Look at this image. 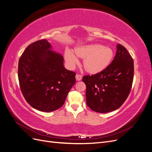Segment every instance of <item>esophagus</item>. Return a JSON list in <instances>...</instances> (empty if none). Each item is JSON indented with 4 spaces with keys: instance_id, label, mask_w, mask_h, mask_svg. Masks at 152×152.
Returning a JSON list of instances; mask_svg holds the SVG:
<instances>
[{
    "instance_id": "esophagus-1",
    "label": "esophagus",
    "mask_w": 152,
    "mask_h": 152,
    "mask_svg": "<svg viewBox=\"0 0 152 152\" xmlns=\"http://www.w3.org/2000/svg\"><path fill=\"white\" fill-rule=\"evenodd\" d=\"M75 78H76V80L77 81H80L82 80V76L81 75H79V74H77L76 76H75Z\"/></svg>"
}]
</instances>
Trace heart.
I'll use <instances>...</instances> for the list:
<instances>
[{
  "label": "heart",
  "mask_w": 152,
  "mask_h": 152,
  "mask_svg": "<svg viewBox=\"0 0 152 152\" xmlns=\"http://www.w3.org/2000/svg\"><path fill=\"white\" fill-rule=\"evenodd\" d=\"M77 57L84 59L85 70L90 73H98L103 71L111 63L114 52L112 48L99 44H91L77 47L75 49ZM70 49H66L65 58L70 68H73L79 60Z\"/></svg>",
  "instance_id": "heart-1"
}]
</instances>
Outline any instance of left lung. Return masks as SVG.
I'll use <instances>...</instances> for the list:
<instances>
[{"mask_svg": "<svg viewBox=\"0 0 152 152\" xmlns=\"http://www.w3.org/2000/svg\"><path fill=\"white\" fill-rule=\"evenodd\" d=\"M134 77V61L120 44L111 64L102 72L82 79L86 85L87 105L94 112L107 113L121 107L128 97Z\"/></svg>", "mask_w": 152, "mask_h": 152, "instance_id": "1", "label": "left lung"}]
</instances>
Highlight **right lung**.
I'll use <instances>...</instances> for the list:
<instances>
[{
  "instance_id": "right-lung-1",
  "label": "right lung",
  "mask_w": 152,
  "mask_h": 152,
  "mask_svg": "<svg viewBox=\"0 0 152 152\" xmlns=\"http://www.w3.org/2000/svg\"><path fill=\"white\" fill-rule=\"evenodd\" d=\"M62 55L52 50L47 40L30 44L18 63V79L28 103L41 112L60 108L75 84V73L63 65Z\"/></svg>"
}]
</instances>
